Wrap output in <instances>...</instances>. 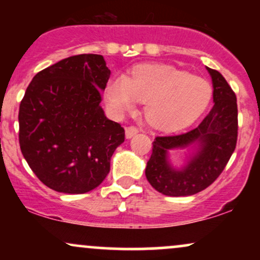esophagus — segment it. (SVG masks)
<instances>
[{"mask_svg":"<svg viewBox=\"0 0 260 260\" xmlns=\"http://www.w3.org/2000/svg\"><path fill=\"white\" fill-rule=\"evenodd\" d=\"M138 132H139L138 128H136V127H133V126L127 127L126 128V138L127 139H131V138H132V137L136 136V134L138 133Z\"/></svg>","mask_w":260,"mask_h":260,"instance_id":"esophagus-1","label":"esophagus"}]
</instances>
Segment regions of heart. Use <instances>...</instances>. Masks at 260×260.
<instances>
[{
	"label": "heart",
	"mask_w": 260,
	"mask_h": 260,
	"mask_svg": "<svg viewBox=\"0 0 260 260\" xmlns=\"http://www.w3.org/2000/svg\"><path fill=\"white\" fill-rule=\"evenodd\" d=\"M106 99L117 116L144 101V116L151 126L176 131L189 126L204 112L211 99V86L172 66L140 64L131 78L117 74L110 80Z\"/></svg>",
	"instance_id": "b5f03b06"
}]
</instances>
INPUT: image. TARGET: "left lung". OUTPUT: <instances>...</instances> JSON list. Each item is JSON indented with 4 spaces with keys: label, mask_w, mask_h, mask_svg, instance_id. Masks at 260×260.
I'll list each match as a JSON object with an SVG mask.
<instances>
[{
    "label": "left lung",
    "mask_w": 260,
    "mask_h": 260,
    "mask_svg": "<svg viewBox=\"0 0 260 260\" xmlns=\"http://www.w3.org/2000/svg\"><path fill=\"white\" fill-rule=\"evenodd\" d=\"M213 82L214 106L194 129L156 137L145 176L151 187L170 197L196 194L210 186L225 169L237 143V100L222 74L207 67ZM187 148L186 164L176 169L169 151Z\"/></svg>",
    "instance_id": "1"
}]
</instances>
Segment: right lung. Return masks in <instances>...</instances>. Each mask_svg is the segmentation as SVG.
I'll use <instances>...</instances> for the list:
<instances>
[{
  "mask_svg": "<svg viewBox=\"0 0 260 260\" xmlns=\"http://www.w3.org/2000/svg\"><path fill=\"white\" fill-rule=\"evenodd\" d=\"M101 55L71 56L39 72L19 106L23 156L45 186L82 194L110 172L124 129L105 116L101 91L110 78Z\"/></svg>",
  "mask_w": 260,
  "mask_h": 260,
  "instance_id": "1",
  "label": "right lung"
}]
</instances>
